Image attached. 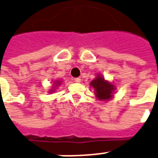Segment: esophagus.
<instances>
[{"label":"esophagus","instance_id":"obj_1","mask_svg":"<svg viewBox=\"0 0 158 158\" xmlns=\"http://www.w3.org/2000/svg\"><path fill=\"white\" fill-rule=\"evenodd\" d=\"M80 80H81L80 78H75V79H74V81H75L76 83H79L80 82Z\"/></svg>","mask_w":158,"mask_h":158}]
</instances>
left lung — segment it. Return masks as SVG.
Segmentation results:
<instances>
[{
	"instance_id": "1",
	"label": "left lung",
	"mask_w": 158,
	"mask_h": 158,
	"mask_svg": "<svg viewBox=\"0 0 158 158\" xmlns=\"http://www.w3.org/2000/svg\"><path fill=\"white\" fill-rule=\"evenodd\" d=\"M90 86L95 89V95L100 101H108L113 97L114 90L115 87L109 81H106L99 74L98 77L90 82Z\"/></svg>"
}]
</instances>
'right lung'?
Masks as SVG:
<instances>
[{
    "instance_id": "obj_1",
    "label": "right lung",
    "mask_w": 158,
    "mask_h": 158,
    "mask_svg": "<svg viewBox=\"0 0 158 158\" xmlns=\"http://www.w3.org/2000/svg\"><path fill=\"white\" fill-rule=\"evenodd\" d=\"M60 81H56V82H55V84H54V85H56V86H57V85H60ZM55 88H56V87H54V88H53L52 90H50V91H49V92H54V91H55Z\"/></svg>"
}]
</instances>
